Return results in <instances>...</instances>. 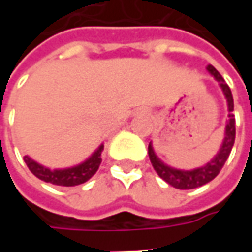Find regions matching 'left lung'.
I'll use <instances>...</instances> for the list:
<instances>
[{"label":"left lung","mask_w":252,"mask_h":252,"mask_svg":"<svg viewBox=\"0 0 252 252\" xmlns=\"http://www.w3.org/2000/svg\"><path fill=\"white\" fill-rule=\"evenodd\" d=\"M208 71L211 72L212 75L220 82L222 92L225 94V98H227L228 102V110H229V115H228L229 120H228L227 126H225V137H224V142H222L219 154L212 159L209 163L205 164L204 167L191 170V171H182V170L173 169V167H169L167 164L162 163L157 158L155 153H154L151 143L148 144V157H150V160L153 163L154 170L158 173V175L162 180L166 181L167 184L174 186L177 189H194V188H200V186L211 182L215 177H217V174L220 173V170L222 169V166L225 164L228 157L231 154V150L233 147V143H235L236 128H235V116L232 113L233 97L232 93H231V89L225 83L224 78L221 77V74L217 71L212 64L208 66Z\"/></svg>","instance_id":"1"}]
</instances>
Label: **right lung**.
I'll return each instance as SVG.
<instances>
[{
    "label": "right lung",
    "instance_id": "1",
    "mask_svg": "<svg viewBox=\"0 0 252 252\" xmlns=\"http://www.w3.org/2000/svg\"><path fill=\"white\" fill-rule=\"evenodd\" d=\"M104 151V146L101 144L98 150L83 163L78 164L75 167L64 170H50L41 166V164L36 163L35 160H32L30 157H24V162L31 170V173L36 175L39 180L52 184V185L59 186H75L81 185L83 182L90 180L95 171L98 170L99 164H101V153Z\"/></svg>",
    "mask_w": 252,
    "mask_h": 252
}]
</instances>
